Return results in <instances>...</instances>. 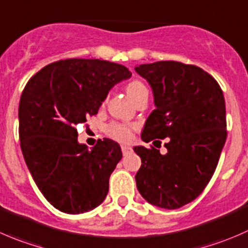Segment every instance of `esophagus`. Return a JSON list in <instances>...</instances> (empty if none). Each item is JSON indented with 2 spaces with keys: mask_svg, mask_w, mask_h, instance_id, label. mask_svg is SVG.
I'll use <instances>...</instances> for the list:
<instances>
[{
  "mask_svg": "<svg viewBox=\"0 0 248 248\" xmlns=\"http://www.w3.org/2000/svg\"><path fill=\"white\" fill-rule=\"evenodd\" d=\"M131 151H132L131 147H129V146H122V152H123L124 155H126V154H129Z\"/></svg>",
  "mask_w": 248,
  "mask_h": 248,
  "instance_id": "34e87169",
  "label": "esophagus"
}]
</instances>
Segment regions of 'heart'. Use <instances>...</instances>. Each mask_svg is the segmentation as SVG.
Here are the masks:
<instances>
[{"mask_svg":"<svg viewBox=\"0 0 248 248\" xmlns=\"http://www.w3.org/2000/svg\"><path fill=\"white\" fill-rule=\"evenodd\" d=\"M126 90V94L132 101H136V99H139L142 94L144 93H148L146 85L143 84L140 80H132L125 88ZM106 132L108 136H111L112 139L118 140L121 142H127L131 139V126L125 124H119V123H111L107 125Z\"/></svg>","mask_w":248,"mask_h":248,"instance_id":"heart-1","label":"heart"}]
</instances>
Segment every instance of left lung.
<instances>
[{"instance_id": "left-lung-1", "label": "left lung", "mask_w": 248, "mask_h": 248, "mask_svg": "<svg viewBox=\"0 0 248 248\" xmlns=\"http://www.w3.org/2000/svg\"><path fill=\"white\" fill-rule=\"evenodd\" d=\"M153 90L155 109L144 142L166 139V154L134 147L141 158L137 189L149 204L175 210L197 199L210 182L227 139L225 101L217 80L194 65L158 61L135 67ZM153 142V143H154Z\"/></svg>"}]
</instances>
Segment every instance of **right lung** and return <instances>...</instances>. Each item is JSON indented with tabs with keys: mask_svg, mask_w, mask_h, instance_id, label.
<instances>
[{
	"mask_svg": "<svg viewBox=\"0 0 248 248\" xmlns=\"http://www.w3.org/2000/svg\"><path fill=\"white\" fill-rule=\"evenodd\" d=\"M130 77L119 63L66 59L46 65L24 88L21 152L38 189L61 212H88L106 198L109 176L123 156L121 146L104 139L88 149L78 143L75 126L95 116L109 90Z\"/></svg>",
	"mask_w": 248,
	"mask_h": 248,
	"instance_id": "right-lung-1",
	"label": "right lung"
}]
</instances>
